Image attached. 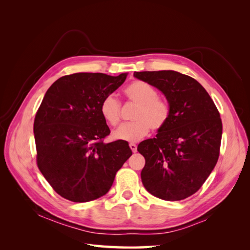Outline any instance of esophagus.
Segmentation results:
<instances>
[{"label": "esophagus", "instance_id": "esophagus-1", "mask_svg": "<svg viewBox=\"0 0 250 250\" xmlns=\"http://www.w3.org/2000/svg\"><path fill=\"white\" fill-rule=\"evenodd\" d=\"M129 147H130L132 152H137V151H138V146L135 145V144H132V143L129 144Z\"/></svg>", "mask_w": 250, "mask_h": 250}]
</instances>
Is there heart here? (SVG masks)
<instances>
[{"label":"heart","instance_id":"b5f03b06","mask_svg":"<svg viewBox=\"0 0 250 250\" xmlns=\"http://www.w3.org/2000/svg\"><path fill=\"white\" fill-rule=\"evenodd\" d=\"M127 99L137 104L132 122L121 125L112 131V138L117 141L134 143L149 132L150 128L160 130L167 124L170 118V106L158 98L157 90L144 81H133L124 89ZM100 113L108 125L116 126L120 121V102L113 95H107L101 101Z\"/></svg>","mask_w":250,"mask_h":250}]
</instances>
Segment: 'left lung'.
I'll return each instance as SVG.
<instances>
[{"label": "left lung", "instance_id": "obj_1", "mask_svg": "<svg viewBox=\"0 0 250 250\" xmlns=\"http://www.w3.org/2000/svg\"><path fill=\"white\" fill-rule=\"evenodd\" d=\"M160 89L170 118L156 138L139 144L145 157L141 172L146 190L157 198L183 200L197 192L217 164L222 122L214 101L194 78L175 71L134 72Z\"/></svg>", "mask_w": 250, "mask_h": 250}]
</instances>
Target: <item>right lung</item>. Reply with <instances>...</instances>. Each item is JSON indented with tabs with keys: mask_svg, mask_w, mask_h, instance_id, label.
I'll use <instances>...</instances> for the list:
<instances>
[{
	"mask_svg": "<svg viewBox=\"0 0 250 250\" xmlns=\"http://www.w3.org/2000/svg\"><path fill=\"white\" fill-rule=\"evenodd\" d=\"M127 73H76L47 90L34 120L37 166L51 187L73 202L106 194L132 154L124 141L103 143L110 133L101 101L123 84Z\"/></svg>",
	"mask_w": 250,
	"mask_h": 250,
	"instance_id": "add662e5",
	"label": "right lung"
}]
</instances>
